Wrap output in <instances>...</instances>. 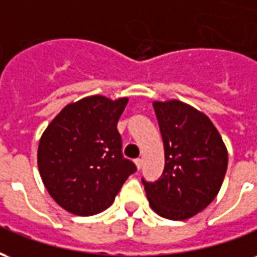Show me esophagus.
Instances as JSON below:
<instances>
[{
    "label": "esophagus",
    "mask_w": 257,
    "mask_h": 257,
    "mask_svg": "<svg viewBox=\"0 0 257 257\" xmlns=\"http://www.w3.org/2000/svg\"><path fill=\"white\" fill-rule=\"evenodd\" d=\"M135 164H136L138 169H140V168H142V165H143V161H142L140 158H136V160H135Z\"/></svg>",
    "instance_id": "obj_1"
}]
</instances>
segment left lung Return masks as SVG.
I'll return each instance as SVG.
<instances>
[{
    "instance_id": "left-lung-1",
    "label": "left lung",
    "mask_w": 257,
    "mask_h": 257,
    "mask_svg": "<svg viewBox=\"0 0 257 257\" xmlns=\"http://www.w3.org/2000/svg\"><path fill=\"white\" fill-rule=\"evenodd\" d=\"M161 131L165 168L146 182L150 206L162 217L184 220L215 199L227 171L228 154L221 136L205 114L183 101H154Z\"/></svg>"
}]
</instances>
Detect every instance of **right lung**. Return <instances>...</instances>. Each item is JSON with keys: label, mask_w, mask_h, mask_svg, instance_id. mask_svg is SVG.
I'll return each mask as SVG.
<instances>
[{"label": "right lung", "mask_w": 257, "mask_h": 257, "mask_svg": "<svg viewBox=\"0 0 257 257\" xmlns=\"http://www.w3.org/2000/svg\"><path fill=\"white\" fill-rule=\"evenodd\" d=\"M126 103V97H84L64 107L42 134L40 175L51 197L70 213L103 212L136 172V165L122 156L117 129Z\"/></svg>", "instance_id": "1"}]
</instances>
